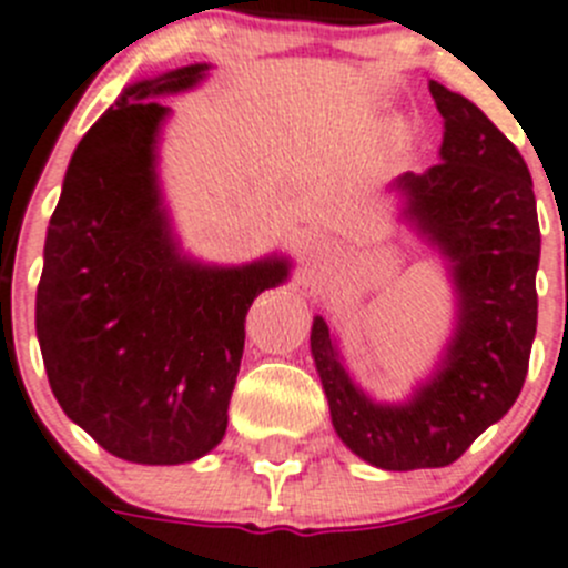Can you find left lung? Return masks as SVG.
<instances>
[{
	"instance_id": "1",
	"label": "left lung",
	"mask_w": 568,
	"mask_h": 568,
	"mask_svg": "<svg viewBox=\"0 0 568 568\" xmlns=\"http://www.w3.org/2000/svg\"><path fill=\"white\" fill-rule=\"evenodd\" d=\"M428 89L445 120L443 162L404 173L395 187L417 230L452 260L459 325L448 356L412 404L378 406L347 378L322 316L311 331L333 428L384 470L457 463L516 404L538 325L540 230L527 162L468 98L437 81Z\"/></svg>"
}]
</instances>
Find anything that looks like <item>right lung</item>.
Returning a JSON list of instances; mask_svg holds the SVG:
<instances>
[{"instance_id":"obj_1","label":"right lung","mask_w":568,"mask_h":568,"mask_svg":"<svg viewBox=\"0 0 568 568\" xmlns=\"http://www.w3.org/2000/svg\"><path fill=\"white\" fill-rule=\"evenodd\" d=\"M193 63L123 92L87 131L50 219L36 333L52 395L105 452L142 465L204 457L226 432L246 311L285 260L206 268L179 257L153 173L168 105Z\"/></svg>"}]
</instances>
